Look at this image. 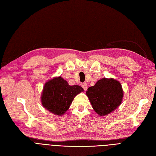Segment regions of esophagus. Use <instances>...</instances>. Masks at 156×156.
<instances>
[{
    "instance_id": "1",
    "label": "esophagus",
    "mask_w": 156,
    "mask_h": 156,
    "mask_svg": "<svg viewBox=\"0 0 156 156\" xmlns=\"http://www.w3.org/2000/svg\"><path fill=\"white\" fill-rule=\"evenodd\" d=\"M82 87L83 88L84 90H87V83H83L82 84Z\"/></svg>"
}]
</instances>
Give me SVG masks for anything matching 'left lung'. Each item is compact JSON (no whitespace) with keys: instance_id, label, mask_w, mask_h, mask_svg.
I'll return each mask as SVG.
<instances>
[{"instance_id":"8db88e82","label":"left lung","mask_w":156,"mask_h":156,"mask_svg":"<svg viewBox=\"0 0 156 156\" xmlns=\"http://www.w3.org/2000/svg\"><path fill=\"white\" fill-rule=\"evenodd\" d=\"M93 109L100 116H106L119 107L124 97L121 83L113 78H102L86 92Z\"/></svg>"}]
</instances>
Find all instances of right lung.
<instances>
[{
    "mask_svg": "<svg viewBox=\"0 0 156 156\" xmlns=\"http://www.w3.org/2000/svg\"><path fill=\"white\" fill-rule=\"evenodd\" d=\"M83 91L81 87L70 86L61 76L55 77L45 83L41 95V104L50 112L62 116L68 110L75 97Z\"/></svg>",
    "mask_w": 156,
    "mask_h": 156,
    "instance_id": "add662e5",
    "label": "right lung"
}]
</instances>
